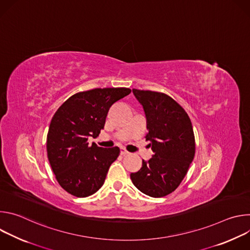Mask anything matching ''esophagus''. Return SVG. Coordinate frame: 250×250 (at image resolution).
Returning <instances> with one entry per match:
<instances>
[{"label":"esophagus","mask_w":250,"mask_h":250,"mask_svg":"<svg viewBox=\"0 0 250 250\" xmlns=\"http://www.w3.org/2000/svg\"><path fill=\"white\" fill-rule=\"evenodd\" d=\"M121 154H122V155H124V156H125V155H128V154H129V152H128V151H126L125 149H122V150H121Z\"/></svg>","instance_id":"esophagus-1"}]
</instances>
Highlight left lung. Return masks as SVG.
Wrapping results in <instances>:
<instances>
[{
	"mask_svg": "<svg viewBox=\"0 0 250 250\" xmlns=\"http://www.w3.org/2000/svg\"><path fill=\"white\" fill-rule=\"evenodd\" d=\"M146 119V140L153 154L130 174L133 185L144 194L164 197L184 179L195 155L191 121L182 106L163 93L132 89Z\"/></svg>",
	"mask_w": 250,
	"mask_h": 250,
	"instance_id": "obj_1",
	"label": "left lung"
}]
</instances>
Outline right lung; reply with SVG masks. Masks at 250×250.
I'll use <instances>...</instances> for the list:
<instances>
[{
    "label": "right lung",
    "mask_w": 250,
    "mask_h": 250,
    "mask_svg": "<svg viewBox=\"0 0 250 250\" xmlns=\"http://www.w3.org/2000/svg\"><path fill=\"white\" fill-rule=\"evenodd\" d=\"M128 88H97L77 93L54 114L47 134V157L56 180L69 194L85 198L103 185L120 148L89 146L90 136L104 128L113 104L127 96Z\"/></svg>",
    "instance_id": "1"
}]
</instances>
